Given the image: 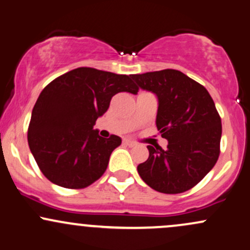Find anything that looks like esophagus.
Here are the masks:
<instances>
[{"instance_id": "obj_1", "label": "esophagus", "mask_w": 250, "mask_h": 250, "mask_svg": "<svg viewBox=\"0 0 250 250\" xmlns=\"http://www.w3.org/2000/svg\"><path fill=\"white\" fill-rule=\"evenodd\" d=\"M123 142H124V144L127 145V146H131V147L136 146V145H137V143L133 142V140H131V139H124Z\"/></svg>"}]
</instances>
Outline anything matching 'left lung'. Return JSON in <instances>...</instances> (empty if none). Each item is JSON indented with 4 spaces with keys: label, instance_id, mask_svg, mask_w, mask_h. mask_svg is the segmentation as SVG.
Segmentation results:
<instances>
[{
    "label": "left lung",
    "instance_id": "8db88e82",
    "mask_svg": "<svg viewBox=\"0 0 250 250\" xmlns=\"http://www.w3.org/2000/svg\"><path fill=\"white\" fill-rule=\"evenodd\" d=\"M139 88L158 100L156 125L167 148L147 145L148 158L137 167L148 187L181 193L195 187L220 155L221 118L209 92L176 69L130 75Z\"/></svg>",
    "mask_w": 250,
    "mask_h": 250
}]
</instances>
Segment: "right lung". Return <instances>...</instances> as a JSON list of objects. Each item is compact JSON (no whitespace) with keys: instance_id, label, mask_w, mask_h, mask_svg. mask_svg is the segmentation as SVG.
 <instances>
[{"instance_id":"add662e5","label":"right lung","mask_w":250,"mask_h":250,"mask_svg":"<svg viewBox=\"0 0 250 250\" xmlns=\"http://www.w3.org/2000/svg\"><path fill=\"white\" fill-rule=\"evenodd\" d=\"M137 94L128 75L80 67L61 75L39 95L28 128V145L52 183L81 189L99 179L122 138H103L93 126L114 94Z\"/></svg>"}]
</instances>
